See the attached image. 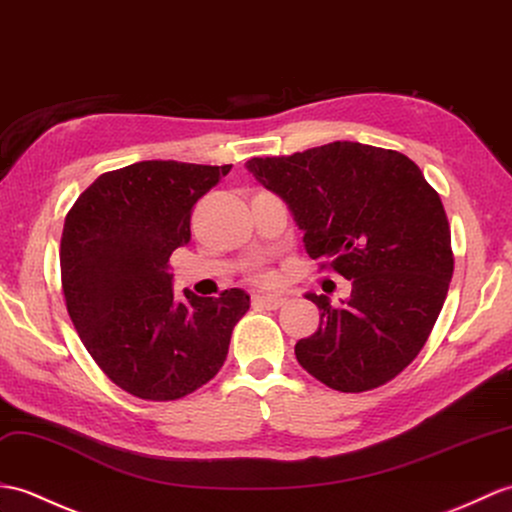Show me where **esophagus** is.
Here are the masks:
<instances>
[{
    "instance_id": "1",
    "label": "esophagus",
    "mask_w": 512,
    "mask_h": 512,
    "mask_svg": "<svg viewBox=\"0 0 512 512\" xmlns=\"http://www.w3.org/2000/svg\"><path fill=\"white\" fill-rule=\"evenodd\" d=\"M255 301L259 305L268 307V310H279V307L285 303V296H281V294H257Z\"/></svg>"
}]
</instances>
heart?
<instances>
[{
  "label": "heart",
  "mask_w": 512,
  "mask_h": 512,
  "mask_svg": "<svg viewBox=\"0 0 512 512\" xmlns=\"http://www.w3.org/2000/svg\"><path fill=\"white\" fill-rule=\"evenodd\" d=\"M255 277H257L259 281H268V279H270V272L261 268V270H257V275H255Z\"/></svg>",
  "instance_id": "obj_1"
}]
</instances>
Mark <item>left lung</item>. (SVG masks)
Returning a JSON list of instances; mask_svg holds the SVG:
<instances>
[{
    "label": "left lung",
    "instance_id": "obj_1",
    "mask_svg": "<svg viewBox=\"0 0 512 512\" xmlns=\"http://www.w3.org/2000/svg\"><path fill=\"white\" fill-rule=\"evenodd\" d=\"M246 170L288 205L307 255L351 281L336 307L305 294L320 325L296 342V360L340 392L390 382L423 349L454 275L441 196L406 154L358 141L257 157Z\"/></svg>",
    "mask_w": 512,
    "mask_h": 512
}]
</instances>
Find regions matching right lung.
<instances>
[{"instance_id":"right-lung-1","label":"right lung","mask_w":512,"mask_h":512,"mask_svg":"<svg viewBox=\"0 0 512 512\" xmlns=\"http://www.w3.org/2000/svg\"><path fill=\"white\" fill-rule=\"evenodd\" d=\"M231 165L139 161L106 172L69 209L61 279L71 323L91 358L126 392L172 401L216 375L251 296L218 299L183 290L176 299L170 255L192 237L200 196Z\"/></svg>"}]
</instances>
